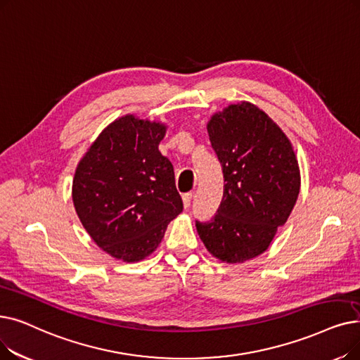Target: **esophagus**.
I'll return each instance as SVG.
<instances>
[{
    "label": "esophagus",
    "mask_w": 360,
    "mask_h": 360,
    "mask_svg": "<svg viewBox=\"0 0 360 360\" xmlns=\"http://www.w3.org/2000/svg\"><path fill=\"white\" fill-rule=\"evenodd\" d=\"M193 197H194V193H186V194H184V195H182V201H184V207H185V209H188V207H190Z\"/></svg>",
    "instance_id": "34e87169"
}]
</instances>
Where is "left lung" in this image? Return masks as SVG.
<instances>
[{
  "label": "left lung",
  "instance_id": "obj_1",
  "mask_svg": "<svg viewBox=\"0 0 360 360\" xmlns=\"http://www.w3.org/2000/svg\"><path fill=\"white\" fill-rule=\"evenodd\" d=\"M224 172V197L214 217L195 222L207 252L243 263L266 252L300 193V167L288 136L252 103L229 104L207 122Z\"/></svg>",
  "mask_w": 360,
  "mask_h": 360
}]
</instances>
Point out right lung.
Returning <instances> with one entry per match:
<instances>
[{
    "mask_svg": "<svg viewBox=\"0 0 360 360\" xmlns=\"http://www.w3.org/2000/svg\"><path fill=\"white\" fill-rule=\"evenodd\" d=\"M167 127L124 115L105 127L77 163L72 184L81 224L101 250L139 262L182 212L174 166L159 151Z\"/></svg>",
    "mask_w": 360,
    "mask_h": 360,
    "instance_id": "add662e5",
    "label": "right lung"
}]
</instances>
